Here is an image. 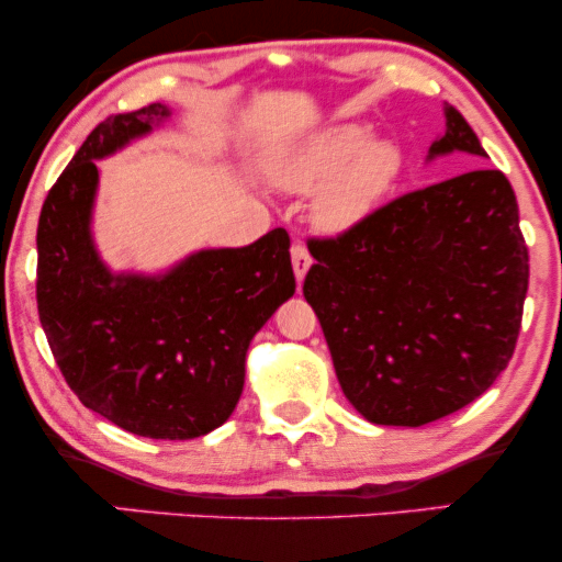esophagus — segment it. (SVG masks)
<instances>
[{"label":"esophagus","instance_id":"obj_1","mask_svg":"<svg viewBox=\"0 0 562 562\" xmlns=\"http://www.w3.org/2000/svg\"><path fill=\"white\" fill-rule=\"evenodd\" d=\"M290 259H293L295 280L303 282V277H306L308 267H312V256H308L306 245H303V243H293V248H290Z\"/></svg>","mask_w":562,"mask_h":562}]
</instances>
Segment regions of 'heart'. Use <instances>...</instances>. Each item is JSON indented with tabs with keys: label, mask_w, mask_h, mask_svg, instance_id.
Returning <instances> with one entry per match:
<instances>
[{
	"label": "heart",
	"mask_w": 562,
	"mask_h": 562,
	"mask_svg": "<svg viewBox=\"0 0 562 562\" xmlns=\"http://www.w3.org/2000/svg\"><path fill=\"white\" fill-rule=\"evenodd\" d=\"M402 171V153L378 139L367 124H335L303 139L272 164V179L290 192H312L314 222L325 232H346L359 224L391 190Z\"/></svg>",
	"instance_id": "b5f03b06"
}]
</instances>
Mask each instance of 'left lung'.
Listing matches in <instances>:
<instances>
[{
  "instance_id": "1",
  "label": "left lung",
  "mask_w": 562,
  "mask_h": 562,
  "mask_svg": "<svg viewBox=\"0 0 562 562\" xmlns=\"http://www.w3.org/2000/svg\"><path fill=\"white\" fill-rule=\"evenodd\" d=\"M488 158L460 111L428 160ZM303 295L335 375L375 425L420 428L492 389L520 333L528 248L507 177L483 169L406 192L344 235L308 240Z\"/></svg>"
}]
</instances>
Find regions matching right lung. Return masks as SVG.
<instances>
[{
    "label": "right lung",
    "instance_id": "1",
    "mask_svg": "<svg viewBox=\"0 0 562 562\" xmlns=\"http://www.w3.org/2000/svg\"><path fill=\"white\" fill-rule=\"evenodd\" d=\"M171 115L115 113L79 147L42 205L36 303L49 348L87 409L145 438L184 441L229 420L254 335L295 293L290 237L205 248L164 274L111 272L97 254L94 160Z\"/></svg>",
    "mask_w": 562,
    "mask_h": 562
}]
</instances>
